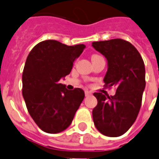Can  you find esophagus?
Instances as JSON below:
<instances>
[{
    "instance_id": "1",
    "label": "esophagus",
    "mask_w": 159,
    "mask_h": 159,
    "mask_svg": "<svg viewBox=\"0 0 159 159\" xmlns=\"http://www.w3.org/2000/svg\"><path fill=\"white\" fill-rule=\"evenodd\" d=\"M91 94H92V93H91V91H87V90H86V91H85V95H86V96H89V95H91Z\"/></svg>"
}]
</instances>
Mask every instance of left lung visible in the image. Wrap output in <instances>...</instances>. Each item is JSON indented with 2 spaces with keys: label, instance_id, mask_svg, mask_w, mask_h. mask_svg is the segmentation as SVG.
<instances>
[{
  "label": "left lung",
  "instance_id": "8db88e82",
  "mask_svg": "<svg viewBox=\"0 0 159 159\" xmlns=\"http://www.w3.org/2000/svg\"><path fill=\"white\" fill-rule=\"evenodd\" d=\"M95 50L108 60L104 87H116L114 95L94 93L98 104L92 111L97 130L109 137L128 131L136 119L145 87V68L141 55L127 41L112 39L92 42Z\"/></svg>",
  "mask_w": 159,
  "mask_h": 159
}]
</instances>
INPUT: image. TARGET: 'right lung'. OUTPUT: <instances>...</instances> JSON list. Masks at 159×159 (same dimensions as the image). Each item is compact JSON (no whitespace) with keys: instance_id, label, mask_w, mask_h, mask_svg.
Returning a JSON list of instances; mask_svg holds the SVG:
<instances>
[{"instance_id":"right-lung-1","label":"right lung","mask_w":159,"mask_h":159,"mask_svg":"<svg viewBox=\"0 0 159 159\" xmlns=\"http://www.w3.org/2000/svg\"><path fill=\"white\" fill-rule=\"evenodd\" d=\"M86 46H67L55 41L40 42L31 50L23 71L22 93L36 124L47 133L68 127L85 97L83 90L69 91L59 83L69 74L73 63Z\"/></svg>"}]
</instances>
